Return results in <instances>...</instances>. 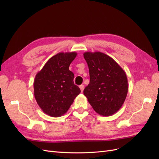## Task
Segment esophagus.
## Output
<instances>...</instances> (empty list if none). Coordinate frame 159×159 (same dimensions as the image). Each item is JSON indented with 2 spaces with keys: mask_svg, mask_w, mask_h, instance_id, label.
<instances>
[{
  "mask_svg": "<svg viewBox=\"0 0 159 159\" xmlns=\"http://www.w3.org/2000/svg\"><path fill=\"white\" fill-rule=\"evenodd\" d=\"M80 89H81V92H83V91H84V85H80Z\"/></svg>",
  "mask_w": 159,
  "mask_h": 159,
  "instance_id": "obj_1",
  "label": "esophagus"
}]
</instances>
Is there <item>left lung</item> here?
Listing matches in <instances>:
<instances>
[{
	"label": "left lung",
	"mask_w": 159,
	"mask_h": 159,
	"mask_svg": "<svg viewBox=\"0 0 159 159\" xmlns=\"http://www.w3.org/2000/svg\"><path fill=\"white\" fill-rule=\"evenodd\" d=\"M90 81L84 94L95 111L110 116L120 109L128 92L125 72L112 57L100 52L84 54Z\"/></svg>",
	"instance_id": "left-lung-1"
}]
</instances>
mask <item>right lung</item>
Segmentation results:
<instances>
[{"label":"right lung","mask_w":159,"mask_h":159,"mask_svg":"<svg viewBox=\"0 0 159 159\" xmlns=\"http://www.w3.org/2000/svg\"><path fill=\"white\" fill-rule=\"evenodd\" d=\"M77 53L60 52L52 56L36 75L34 94L42 111L53 117L65 114L81 92L69 70Z\"/></svg>","instance_id":"obj_1"}]
</instances>
